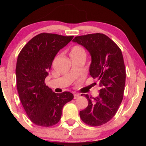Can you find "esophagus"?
Listing matches in <instances>:
<instances>
[{
    "label": "esophagus",
    "mask_w": 146,
    "mask_h": 146,
    "mask_svg": "<svg viewBox=\"0 0 146 146\" xmlns=\"http://www.w3.org/2000/svg\"><path fill=\"white\" fill-rule=\"evenodd\" d=\"M79 96H80V94L75 93V94H74V99H76V98H78Z\"/></svg>",
    "instance_id": "esophagus-1"
}]
</instances>
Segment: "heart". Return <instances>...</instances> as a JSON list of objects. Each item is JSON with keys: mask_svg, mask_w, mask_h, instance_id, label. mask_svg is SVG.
<instances>
[{"mask_svg": "<svg viewBox=\"0 0 146 146\" xmlns=\"http://www.w3.org/2000/svg\"><path fill=\"white\" fill-rule=\"evenodd\" d=\"M70 55L74 56H80V55H86L85 50L82 47L79 46H73L71 49Z\"/></svg>", "mask_w": 146, "mask_h": 146, "instance_id": "1", "label": "heart"}]
</instances>
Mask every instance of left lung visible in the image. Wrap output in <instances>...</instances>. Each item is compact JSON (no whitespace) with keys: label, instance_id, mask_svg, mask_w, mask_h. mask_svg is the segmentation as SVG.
<instances>
[{"label":"left lung","instance_id":"left-lung-1","mask_svg":"<svg viewBox=\"0 0 146 146\" xmlns=\"http://www.w3.org/2000/svg\"><path fill=\"white\" fill-rule=\"evenodd\" d=\"M73 42L84 47L90 53V74L100 87L99 95L95 98L81 95L88 99V106L80 111V117L86 124L99 126L114 117L123 99L126 75L122 51L102 33L75 36Z\"/></svg>","mask_w":146,"mask_h":146}]
</instances>
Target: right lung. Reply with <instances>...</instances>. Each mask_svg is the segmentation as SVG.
I'll use <instances>...</instances> for the list:
<instances>
[{
	"label": "right lung",
	"mask_w": 146,
	"mask_h": 146,
	"mask_svg": "<svg viewBox=\"0 0 146 146\" xmlns=\"http://www.w3.org/2000/svg\"><path fill=\"white\" fill-rule=\"evenodd\" d=\"M73 38L40 33L19 54L15 71L19 98L29 119L39 126L51 127L57 123L64 106L73 99L71 93H56L44 82L55 56Z\"/></svg>",
	"instance_id": "1"
}]
</instances>
